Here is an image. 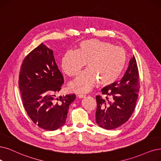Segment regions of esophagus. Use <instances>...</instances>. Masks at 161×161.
I'll return each mask as SVG.
<instances>
[{
    "label": "esophagus",
    "mask_w": 161,
    "mask_h": 161,
    "mask_svg": "<svg viewBox=\"0 0 161 161\" xmlns=\"http://www.w3.org/2000/svg\"><path fill=\"white\" fill-rule=\"evenodd\" d=\"M77 97H78L79 98H83L85 97V95L84 94H78L77 95Z\"/></svg>",
    "instance_id": "esophagus-1"
}]
</instances>
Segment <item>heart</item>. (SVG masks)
<instances>
[{
  "label": "heart",
  "instance_id": "obj_1",
  "mask_svg": "<svg viewBox=\"0 0 161 161\" xmlns=\"http://www.w3.org/2000/svg\"><path fill=\"white\" fill-rule=\"evenodd\" d=\"M127 61L126 51L114 45L96 39L82 41L76 51L69 50L61 60V67L69 76H75L87 64L88 69L69 84L75 93H87L98 83L108 86L116 82Z\"/></svg>",
  "mask_w": 161,
  "mask_h": 161
}]
</instances>
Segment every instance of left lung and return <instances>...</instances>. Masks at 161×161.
Wrapping results in <instances>:
<instances>
[{
  "label": "left lung",
  "instance_id": "1",
  "mask_svg": "<svg viewBox=\"0 0 161 161\" xmlns=\"http://www.w3.org/2000/svg\"><path fill=\"white\" fill-rule=\"evenodd\" d=\"M139 84L137 62L133 55L120 81L102 89L104 98L96 96V124L105 130H114L125 124L136 108Z\"/></svg>",
  "mask_w": 161,
  "mask_h": 161
}]
</instances>
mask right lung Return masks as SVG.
<instances>
[{"mask_svg": "<svg viewBox=\"0 0 161 161\" xmlns=\"http://www.w3.org/2000/svg\"><path fill=\"white\" fill-rule=\"evenodd\" d=\"M63 82L53 51L46 44L41 43L25 57L19 76V88L29 117L43 130L54 131L65 124L75 95L55 98Z\"/></svg>", "mask_w": 161, "mask_h": 161, "instance_id": "add662e5", "label": "right lung"}]
</instances>
